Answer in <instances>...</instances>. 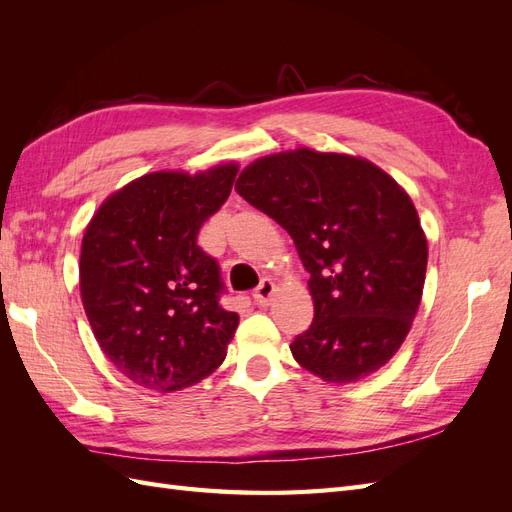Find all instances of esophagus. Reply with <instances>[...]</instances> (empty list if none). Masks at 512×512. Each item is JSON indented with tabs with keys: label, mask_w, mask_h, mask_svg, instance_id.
Returning a JSON list of instances; mask_svg holds the SVG:
<instances>
[{
	"label": "esophagus",
	"mask_w": 512,
	"mask_h": 512,
	"mask_svg": "<svg viewBox=\"0 0 512 512\" xmlns=\"http://www.w3.org/2000/svg\"><path fill=\"white\" fill-rule=\"evenodd\" d=\"M273 292H275L273 282H271V280H262V282H260V286L254 290L252 297H254V301H256L258 305L265 307V305H269V303H271Z\"/></svg>",
	"instance_id": "1"
}]
</instances>
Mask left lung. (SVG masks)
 Listing matches in <instances>:
<instances>
[{
    "instance_id": "left-lung-1",
    "label": "left lung",
    "mask_w": 512,
    "mask_h": 512,
    "mask_svg": "<svg viewBox=\"0 0 512 512\" xmlns=\"http://www.w3.org/2000/svg\"><path fill=\"white\" fill-rule=\"evenodd\" d=\"M235 190L292 237L314 322L290 344L327 382L374 374L404 344L423 297L427 239L410 196L361 158L297 149L256 160Z\"/></svg>"
}]
</instances>
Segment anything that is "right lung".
I'll return each mask as SVG.
<instances>
[{"label": "right lung", "mask_w": 512, "mask_h": 512, "mask_svg": "<svg viewBox=\"0 0 512 512\" xmlns=\"http://www.w3.org/2000/svg\"><path fill=\"white\" fill-rule=\"evenodd\" d=\"M237 170L145 175L108 196L85 230V314L106 359L138 386L179 391L224 361L239 316L222 307L220 265L196 239Z\"/></svg>", "instance_id": "obj_1"}]
</instances>
